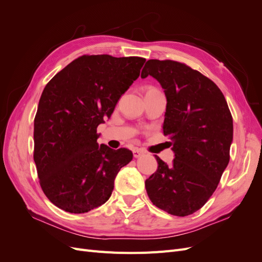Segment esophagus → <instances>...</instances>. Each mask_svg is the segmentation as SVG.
Here are the masks:
<instances>
[{
  "label": "esophagus",
  "instance_id": "34e87169",
  "mask_svg": "<svg viewBox=\"0 0 262 262\" xmlns=\"http://www.w3.org/2000/svg\"><path fill=\"white\" fill-rule=\"evenodd\" d=\"M144 154V150H142V149H139V148H136V149H133V156L136 157V158H138V157H140V156H142Z\"/></svg>",
  "mask_w": 262,
  "mask_h": 262
}]
</instances>
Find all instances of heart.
Returning a JSON list of instances; mask_svg holds the SVG:
<instances>
[{
	"mask_svg": "<svg viewBox=\"0 0 262 262\" xmlns=\"http://www.w3.org/2000/svg\"><path fill=\"white\" fill-rule=\"evenodd\" d=\"M149 90H152V89H149Z\"/></svg>",
	"mask_w": 262,
	"mask_h": 262,
	"instance_id": "heart-1",
	"label": "heart"
}]
</instances>
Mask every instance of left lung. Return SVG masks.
I'll return each instance as SVG.
<instances>
[{
    "mask_svg": "<svg viewBox=\"0 0 262 262\" xmlns=\"http://www.w3.org/2000/svg\"><path fill=\"white\" fill-rule=\"evenodd\" d=\"M148 75L167 98L163 131L175 158L168 166L155 155L158 166L145 180L146 192L157 208L187 216L207 203L227 167L232 114L216 84L185 63L148 60L141 77Z\"/></svg>",
    "mask_w": 262,
    "mask_h": 262,
    "instance_id": "8db88e82",
    "label": "left lung"
}]
</instances>
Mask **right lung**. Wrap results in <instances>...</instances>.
<instances>
[{"instance_id":"1","label":"right lung","mask_w":262,"mask_h":262,"mask_svg":"<svg viewBox=\"0 0 262 262\" xmlns=\"http://www.w3.org/2000/svg\"><path fill=\"white\" fill-rule=\"evenodd\" d=\"M144 58L85 54L46 85L34 121V161L46 196L70 213H86L112 195L132 160L128 148L98 145L97 126L140 75Z\"/></svg>"}]
</instances>
